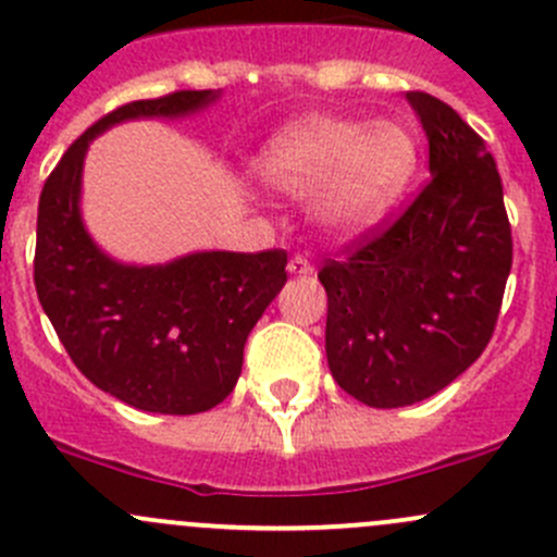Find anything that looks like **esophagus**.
I'll return each instance as SVG.
<instances>
[{"label": "esophagus", "mask_w": 557, "mask_h": 557, "mask_svg": "<svg viewBox=\"0 0 557 557\" xmlns=\"http://www.w3.org/2000/svg\"><path fill=\"white\" fill-rule=\"evenodd\" d=\"M288 272L290 274H299V277H307V274L314 272V267H312L310 261H307L305 256H294L288 261Z\"/></svg>", "instance_id": "1"}]
</instances>
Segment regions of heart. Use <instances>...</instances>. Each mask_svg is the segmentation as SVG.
<instances>
[{"mask_svg": "<svg viewBox=\"0 0 557 557\" xmlns=\"http://www.w3.org/2000/svg\"><path fill=\"white\" fill-rule=\"evenodd\" d=\"M418 159V139L404 123L312 115L272 137L256 172L283 194L314 189V221L336 237H356L398 205Z\"/></svg>", "mask_w": 557, "mask_h": 557, "instance_id": "b5f03b06", "label": "heart"}]
</instances>
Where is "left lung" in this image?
<instances>
[{"instance_id": "obj_1", "label": "left lung", "mask_w": 557, "mask_h": 557, "mask_svg": "<svg viewBox=\"0 0 557 557\" xmlns=\"http://www.w3.org/2000/svg\"><path fill=\"white\" fill-rule=\"evenodd\" d=\"M407 102L429 137V185L318 272L331 374L377 409L434 396L482 356L512 269L502 177L482 137L431 94Z\"/></svg>"}]
</instances>
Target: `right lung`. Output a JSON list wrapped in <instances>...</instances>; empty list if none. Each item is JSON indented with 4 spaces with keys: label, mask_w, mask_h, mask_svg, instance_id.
Listing matches in <instances>:
<instances>
[{
    "label": "right lung",
    "mask_w": 557,
    "mask_h": 557,
    "mask_svg": "<svg viewBox=\"0 0 557 557\" xmlns=\"http://www.w3.org/2000/svg\"><path fill=\"white\" fill-rule=\"evenodd\" d=\"M215 99L218 91H174L107 112L70 145L39 194V305L75 367L145 412H207L234 391L247 334L283 290L288 256L207 250L156 267L115 261L83 223V161L115 123L183 117Z\"/></svg>",
    "instance_id": "1"
}]
</instances>
